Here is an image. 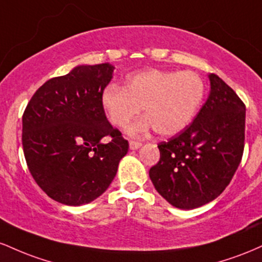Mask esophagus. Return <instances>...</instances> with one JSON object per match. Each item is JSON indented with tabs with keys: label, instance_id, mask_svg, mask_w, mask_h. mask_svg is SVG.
Returning <instances> with one entry per match:
<instances>
[{
	"label": "esophagus",
	"instance_id": "34e87169",
	"mask_svg": "<svg viewBox=\"0 0 262 262\" xmlns=\"http://www.w3.org/2000/svg\"><path fill=\"white\" fill-rule=\"evenodd\" d=\"M140 146H141L140 141H134V140L129 141V148H130V150H137L139 149Z\"/></svg>",
	"mask_w": 262,
	"mask_h": 262
}]
</instances>
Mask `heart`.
<instances>
[{"instance_id": "1", "label": "heart", "mask_w": 262, "mask_h": 262, "mask_svg": "<svg viewBox=\"0 0 262 262\" xmlns=\"http://www.w3.org/2000/svg\"><path fill=\"white\" fill-rule=\"evenodd\" d=\"M206 85L194 71L146 70L130 75L124 86L110 85L101 95L107 119L116 128L129 125L128 134L139 137L155 129L162 137L179 134L193 121L202 104Z\"/></svg>"}]
</instances>
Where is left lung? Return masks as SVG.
<instances>
[{"label": "left lung", "mask_w": 262, "mask_h": 262, "mask_svg": "<svg viewBox=\"0 0 262 262\" xmlns=\"http://www.w3.org/2000/svg\"><path fill=\"white\" fill-rule=\"evenodd\" d=\"M194 121L158 145L160 160L149 171L156 191L176 208L193 209L215 200L242 161L245 104L215 74Z\"/></svg>", "instance_id": "obj_1"}]
</instances>
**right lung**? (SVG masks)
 <instances>
[{
  "mask_svg": "<svg viewBox=\"0 0 262 262\" xmlns=\"http://www.w3.org/2000/svg\"><path fill=\"white\" fill-rule=\"evenodd\" d=\"M113 70L108 62L79 65L48 80L27 104L22 118L27 165L56 202L81 206L100 197L128 152V140L107 121L101 104Z\"/></svg>",
  "mask_w": 262,
  "mask_h": 262,
  "instance_id": "obj_1",
  "label": "right lung"
}]
</instances>
